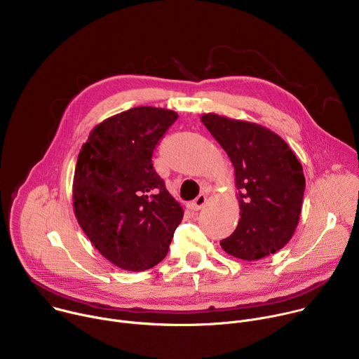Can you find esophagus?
I'll list each match as a JSON object with an SVG mask.
<instances>
[{
  "label": "esophagus",
  "mask_w": 359,
  "mask_h": 359,
  "mask_svg": "<svg viewBox=\"0 0 359 359\" xmlns=\"http://www.w3.org/2000/svg\"><path fill=\"white\" fill-rule=\"evenodd\" d=\"M208 201V196L206 194H198L193 201H190L187 206L190 210L193 212H197V210H201L204 208V204H206Z\"/></svg>",
  "instance_id": "obj_1"
}]
</instances>
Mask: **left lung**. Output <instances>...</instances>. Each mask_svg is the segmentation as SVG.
<instances>
[{"mask_svg": "<svg viewBox=\"0 0 359 359\" xmlns=\"http://www.w3.org/2000/svg\"><path fill=\"white\" fill-rule=\"evenodd\" d=\"M200 119L231 161L238 191V224L220 241L222 248L245 262L277 252L291 240L301 215L305 177L295 153L262 125L217 114Z\"/></svg>", "mask_w": 359, "mask_h": 359, "instance_id": "8db88e82", "label": "left lung"}]
</instances>
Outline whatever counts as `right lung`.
I'll return each instance as SVG.
<instances>
[{
  "mask_svg": "<svg viewBox=\"0 0 359 359\" xmlns=\"http://www.w3.org/2000/svg\"><path fill=\"white\" fill-rule=\"evenodd\" d=\"M177 116L153 107L121 112L96 125L78 155L75 217L95 248L122 270L159 264L183 219L151 163L153 149Z\"/></svg>",
  "mask_w": 359,
  "mask_h": 359,
  "instance_id": "1",
  "label": "right lung"
}]
</instances>
